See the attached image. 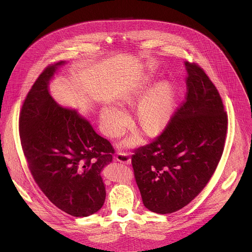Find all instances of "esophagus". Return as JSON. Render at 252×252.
I'll return each instance as SVG.
<instances>
[{
  "label": "esophagus",
  "mask_w": 252,
  "mask_h": 252,
  "mask_svg": "<svg viewBox=\"0 0 252 252\" xmlns=\"http://www.w3.org/2000/svg\"><path fill=\"white\" fill-rule=\"evenodd\" d=\"M117 160L126 164H129L131 162L130 157L128 154H125V153H120L117 155Z\"/></svg>",
  "instance_id": "34e87169"
}]
</instances>
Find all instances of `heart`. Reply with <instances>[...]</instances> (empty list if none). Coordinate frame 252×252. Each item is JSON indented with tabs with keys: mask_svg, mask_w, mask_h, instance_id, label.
<instances>
[{
	"mask_svg": "<svg viewBox=\"0 0 252 252\" xmlns=\"http://www.w3.org/2000/svg\"><path fill=\"white\" fill-rule=\"evenodd\" d=\"M172 99V90L167 83L156 85L140 99L136 107V119L147 132L155 134L163 127L170 117ZM130 101L131 95L122 98L123 104H128ZM127 119L126 112L116 104H105L100 111V122L104 132L109 136L120 135L126 126ZM138 142V135L131 134L123 142V146L131 148Z\"/></svg>",
	"mask_w": 252,
	"mask_h": 252,
	"instance_id": "heart-1",
	"label": "heart"
}]
</instances>
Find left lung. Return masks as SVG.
I'll return each instance as SVG.
<instances>
[{"label": "left lung", "mask_w": 252, "mask_h": 252, "mask_svg": "<svg viewBox=\"0 0 252 252\" xmlns=\"http://www.w3.org/2000/svg\"><path fill=\"white\" fill-rule=\"evenodd\" d=\"M188 93L163 132L131 157L143 205L166 214L188 205L222 156L227 117L221 97L197 64L185 63Z\"/></svg>", "instance_id": "1"}]
</instances>
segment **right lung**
<instances>
[{"label": "right lung", "instance_id": "right-lung-1", "mask_svg": "<svg viewBox=\"0 0 252 252\" xmlns=\"http://www.w3.org/2000/svg\"><path fill=\"white\" fill-rule=\"evenodd\" d=\"M64 63L49 65L34 82L22 106L20 136L42 191L61 210L84 218L103 205L101 171L115 151L78 110L62 106L51 95L50 82Z\"/></svg>", "mask_w": 252, "mask_h": 252}]
</instances>
